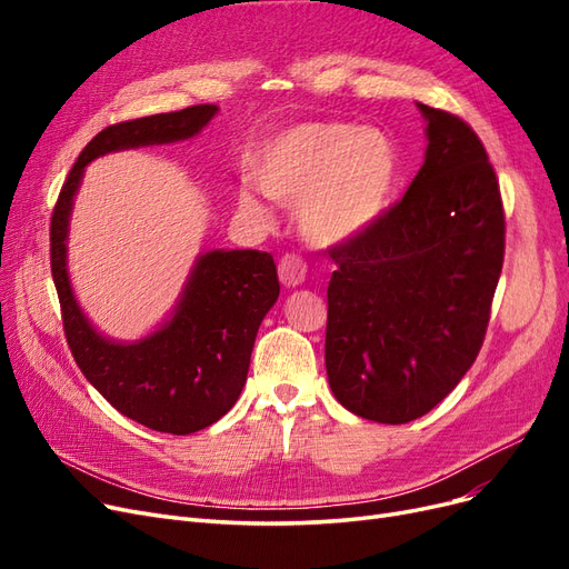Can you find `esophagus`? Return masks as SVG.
Returning <instances> with one entry per match:
<instances>
[{"instance_id": "1", "label": "esophagus", "mask_w": 569, "mask_h": 569, "mask_svg": "<svg viewBox=\"0 0 569 569\" xmlns=\"http://www.w3.org/2000/svg\"><path fill=\"white\" fill-rule=\"evenodd\" d=\"M278 274L284 287H299L306 280V261L299 253H284L278 263Z\"/></svg>"}]
</instances>
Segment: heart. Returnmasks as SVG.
<instances>
[{
    "mask_svg": "<svg viewBox=\"0 0 569 569\" xmlns=\"http://www.w3.org/2000/svg\"><path fill=\"white\" fill-rule=\"evenodd\" d=\"M401 176L393 140L375 128L313 120L272 134L249 159V180L266 197L297 203V222L313 244L335 247L370 230L389 209ZM239 209L263 220L266 209L249 184Z\"/></svg>",
    "mask_w": 569,
    "mask_h": 569,
    "instance_id": "obj_1",
    "label": "heart"
}]
</instances>
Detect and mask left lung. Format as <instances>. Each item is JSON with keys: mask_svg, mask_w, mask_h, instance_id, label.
I'll use <instances>...</instances> for the list:
<instances>
[{"mask_svg": "<svg viewBox=\"0 0 569 569\" xmlns=\"http://www.w3.org/2000/svg\"><path fill=\"white\" fill-rule=\"evenodd\" d=\"M425 163L370 230L330 249L325 368L356 416L403 425L432 410L485 343L506 253L487 149L462 118L418 104Z\"/></svg>", "mask_w": 569, "mask_h": 569, "instance_id": "left-lung-1", "label": "left lung"}]
</instances>
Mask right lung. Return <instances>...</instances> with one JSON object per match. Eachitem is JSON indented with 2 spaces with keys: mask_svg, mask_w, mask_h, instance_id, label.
<instances>
[{
  "mask_svg": "<svg viewBox=\"0 0 569 569\" xmlns=\"http://www.w3.org/2000/svg\"><path fill=\"white\" fill-rule=\"evenodd\" d=\"M216 104L123 120L94 134L68 173L49 226V263L68 349L88 382L126 418L166 435H192L234 406L247 382L261 320L280 297L268 251H209L189 274L173 318L161 330L116 343L82 316L66 268V237L84 166L109 151L194 137Z\"/></svg>",
  "mask_w": 569,
  "mask_h": 569,
  "instance_id": "add662e5",
  "label": "right lung"
}]
</instances>
